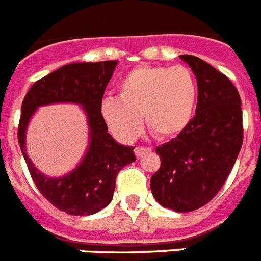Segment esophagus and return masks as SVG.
<instances>
[{
	"label": "esophagus",
	"instance_id": "1",
	"mask_svg": "<svg viewBox=\"0 0 261 261\" xmlns=\"http://www.w3.org/2000/svg\"><path fill=\"white\" fill-rule=\"evenodd\" d=\"M134 151H135V155H137L138 159H141V157H143L146 153H149V149H147V147L138 146V147H135Z\"/></svg>",
	"mask_w": 261,
	"mask_h": 261
}]
</instances>
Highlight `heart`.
Here are the masks:
<instances>
[{
	"label": "heart",
	"mask_w": 261,
	"mask_h": 261,
	"mask_svg": "<svg viewBox=\"0 0 261 261\" xmlns=\"http://www.w3.org/2000/svg\"><path fill=\"white\" fill-rule=\"evenodd\" d=\"M198 83L186 66H139L119 84V97L101 101L100 115L107 128L122 142H133L145 122L155 135L181 133L194 118Z\"/></svg>",
	"instance_id": "1"
}]
</instances>
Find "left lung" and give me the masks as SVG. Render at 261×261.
I'll return each instance as SVG.
<instances>
[{"label": "left lung", "instance_id": "left-lung-1", "mask_svg": "<svg viewBox=\"0 0 261 261\" xmlns=\"http://www.w3.org/2000/svg\"><path fill=\"white\" fill-rule=\"evenodd\" d=\"M180 58L198 81L196 112L176 138L157 146L161 167L150 188L163 207L188 213L210 202L226 181L243 145V111L226 75L194 55Z\"/></svg>", "mask_w": 261, "mask_h": 261}]
</instances>
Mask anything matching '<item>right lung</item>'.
I'll return each mask as SVG.
<instances>
[{
    "label": "right lung",
    "mask_w": 261,
    "mask_h": 261,
    "mask_svg": "<svg viewBox=\"0 0 261 261\" xmlns=\"http://www.w3.org/2000/svg\"><path fill=\"white\" fill-rule=\"evenodd\" d=\"M116 65L118 61L65 65L36 81L22 101L18 143L31 177L51 204L70 215H90L108 206L114 196L116 174L135 161L134 147L116 142L100 115L102 94ZM58 102L82 106L87 116L90 143L73 171L50 178L39 171L26 154L25 134L39 106Z\"/></svg>",
    "instance_id": "1"
}]
</instances>
